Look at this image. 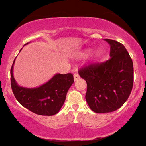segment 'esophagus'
Instances as JSON below:
<instances>
[{
  "mask_svg": "<svg viewBox=\"0 0 146 146\" xmlns=\"http://www.w3.org/2000/svg\"><path fill=\"white\" fill-rule=\"evenodd\" d=\"M73 78H74L75 81H76V80H78L80 78V75H79L78 73H75L74 75H73Z\"/></svg>",
  "mask_w": 146,
  "mask_h": 146,
  "instance_id": "esophagus-1",
  "label": "esophagus"
}]
</instances>
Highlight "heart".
<instances>
[{
    "instance_id": "obj_1",
    "label": "heart",
    "mask_w": 146,
    "mask_h": 146,
    "mask_svg": "<svg viewBox=\"0 0 146 146\" xmlns=\"http://www.w3.org/2000/svg\"><path fill=\"white\" fill-rule=\"evenodd\" d=\"M90 52V49H86L84 51V54H88V53H89ZM101 56V51H100V50H97V51H95L94 53H93V58L94 60H96V59H98Z\"/></svg>"
}]
</instances>
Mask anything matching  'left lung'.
Returning <instances> with one entry per match:
<instances>
[{
	"mask_svg": "<svg viewBox=\"0 0 146 146\" xmlns=\"http://www.w3.org/2000/svg\"><path fill=\"white\" fill-rule=\"evenodd\" d=\"M104 40L110 46V59L90 64L79 71L87 84V104L97 113L119 109L128 100L133 86V63L126 48L117 41Z\"/></svg>",
	"mask_w": 146,
	"mask_h": 146,
	"instance_id": "obj_1",
	"label": "left lung"
}]
</instances>
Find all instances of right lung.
Listing matches in <instances>:
<instances>
[{"label": "right lung", "instance_id": "obj_1", "mask_svg": "<svg viewBox=\"0 0 146 146\" xmlns=\"http://www.w3.org/2000/svg\"><path fill=\"white\" fill-rule=\"evenodd\" d=\"M16 58L11 68V86L16 100L21 105L37 115L52 116L58 113L64 103L68 89L74 82L73 75L57 73L47 82L36 88L20 86L13 74Z\"/></svg>", "mask_w": 146, "mask_h": 146}]
</instances>
